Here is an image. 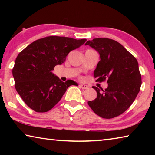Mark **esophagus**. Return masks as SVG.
<instances>
[{
  "instance_id": "obj_1",
  "label": "esophagus",
  "mask_w": 155,
  "mask_h": 155,
  "mask_svg": "<svg viewBox=\"0 0 155 155\" xmlns=\"http://www.w3.org/2000/svg\"><path fill=\"white\" fill-rule=\"evenodd\" d=\"M79 86L82 89H87L88 87V86L87 85H85V84H81Z\"/></svg>"
}]
</instances>
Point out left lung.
I'll use <instances>...</instances> for the list:
<instances>
[{
    "mask_svg": "<svg viewBox=\"0 0 155 155\" xmlns=\"http://www.w3.org/2000/svg\"><path fill=\"white\" fill-rule=\"evenodd\" d=\"M98 52L100 61L94 71L96 81L107 79L103 90L92 87L97 98L88 104L103 118L118 116L127 110L140 90L141 77L138 62L121 44L108 38H95L85 43Z\"/></svg>",
    "mask_w": 155,
    "mask_h": 155,
    "instance_id": "1",
    "label": "left lung"
}]
</instances>
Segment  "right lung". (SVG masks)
I'll return each instance as SVG.
<instances>
[{
  "label": "right lung",
  "instance_id": "obj_1",
  "mask_svg": "<svg viewBox=\"0 0 155 155\" xmlns=\"http://www.w3.org/2000/svg\"><path fill=\"white\" fill-rule=\"evenodd\" d=\"M85 41V39L49 36L33 41L20 52L12 74L15 90L28 107L36 112L48 111L70 85H78L72 80L63 82L52 70Z\"/></svg>",
  "mask_w": 155,
  "mask_h": 155
}]
</instances>
